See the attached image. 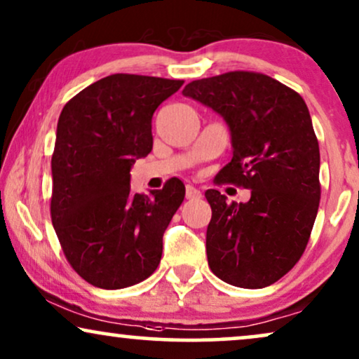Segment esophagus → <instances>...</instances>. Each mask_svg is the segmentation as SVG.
Listing matches in <instances>:
<instances>
[{"instance_id": "esophagus-1", "label": "esophagus", "mask_w": 359, "mask_h": 359, "mask_svg": "<svg viewBox=\"0 0 359 359\" xmlns=\"http://www.w3.org/2000/svg\"><path fill=\"white\" fill-rule=\"evenodd\" d=\"M185 197L189 200H198L202 197V192H200L198 189H195L194 185H187V187H185Z\"/></svg>"}]
</instances>
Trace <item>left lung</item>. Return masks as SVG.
I'll use <instances>...</instances> for the list:
<instances>
[{
    "label": "left lung",
    "mask_w": 359,
    "mask_h": 359,
    "mask_svg": "<svg viewBox=\"0 0 359 359\" xmlns=\"http://www.w3.org/2000/svg\"><path fill=\"white\" fill-rule=\"evenodd\" d=\"M194 98L223 116L233 146L218 182L251 190L246 203L205 192L212 219L207 257L226 284H274L304 255L320 203V149L304 98L256 72H228L185 85Z\"/></svg>",
    "instance_id": "8db88e82"
}]
</instances>
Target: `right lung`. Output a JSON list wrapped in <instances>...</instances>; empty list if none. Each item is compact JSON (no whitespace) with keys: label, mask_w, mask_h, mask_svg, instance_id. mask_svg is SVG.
I'll use <instances>...</instances> for the list:
<instances>
[{"label":"right lung","mask_w":359,"mask_h":359,"mask_svg":"<svg viewBox=\"0 0 359 359\" xmlns=\"http://www.w3.org/2000/svg\"><path fill=\"white\" fill-rule=\"evenodd\" d=\"M182 83L114 74L62 109L50 162L52 224L67 261L95 287H130L159 266L185 187L170 179L151 195L135 194L130 170L152 149V114Z\"/></svg>","instance_id":"obj_1"}]
</instances>
